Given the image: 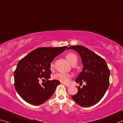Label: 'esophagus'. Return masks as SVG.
I'll return each instance as SVG.
<instances>
[{
    "label": "esophagus",
    "instance_id": "1",
    "mask_svg": "<svg viewBox=\"0 0 123 123\" xmlns=\"http://www.w3.org/2000/svg\"><path fill=\"white\" fill-rule=\"evenodd\" d=\"M63 85H65V86H66V87H68L70 86V85H68V84H63Z\"/></svg>",
    "mask_w": 123,
    "mask_h": 123
}]
</instances>
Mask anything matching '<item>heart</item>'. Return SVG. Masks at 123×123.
<instances>
[{
  "label": "heart",
  "instance_id": "1",
  "mask_svg": "<svg viewBox=\"0 0 123 123\" xmlns=\"http://www.w3.org/2000/svg\"><path fill=\"white\" fill-rule=\"evenodd\" d=\"M66 59L72 65H76L78 61V57L77 55L73 52H69L67 54L66 56ZM54 62H51L50 65V68L51 70L54 68ZM72 78V75L68 73H57L52 76V78L55 80H57L61 81L62 83H68L70 79Z\"/></svg>",
  "mask_w": 123,
  "mask_h": 123
}]
</instances>
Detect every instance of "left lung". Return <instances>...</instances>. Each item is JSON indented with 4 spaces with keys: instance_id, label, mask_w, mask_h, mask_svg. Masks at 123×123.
Returning <instances> with one entry per match:
<instances>
[{
    "instance_id": "left-lung-1",
    "label": "left lung",
    "mask_w": 123,
    "mask_h": 123,
    "mask_svg": "<svg viewBox=\"0 0 123 123\" xmlns=\"http://www.w3.org/2000/svg\"><path fill=\"white\" fill-rule=\"evenodd\" d=\"M69 49L78 52L84 66L75 81L86 83L82 88L77 87L78 93L72 98L81 107L93 106L102 99L108 88L110 70L104 58L85 46H71Z\"/></svg>"
}]
</instances>
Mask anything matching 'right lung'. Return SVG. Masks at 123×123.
Here are the masks:
<instances>
[{
  "mask_svg": "<svg viewBox=\"0 0 123 123\" xmlns=\"http://www.w3.org/2000/svg\"><path fill=\"white\" fill-rule=\"evenodd\" d=\"M67 46L39 48L19 60L14 71V86L23 100L33 105H40L49 99L60 84L57 80H49L50 65L54 58ZM47 81L40 85V80Z\"/></svg>",
  "mask_w": 123,
  "mask_h": 123,
  "instance_id": "1",
  "label": "right lung"
}]
</instances>
